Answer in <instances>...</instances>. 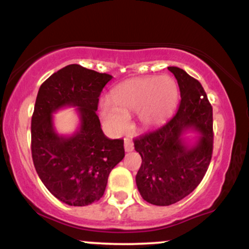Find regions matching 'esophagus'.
<instances>
[{
  "instance_id": "obj_1",
  "label": "esophagus",
  "mask_w": 249,
  "mask_h": 249,
  "mask_svg": "<svg viewBox=\"0 0 249 249\" xmlns=\"http://www.w3.org/2000/svg\"><path fill=\"white\" fill-rule=\"evenodd\" d=\"M124 148H125V152H131V151H133V148H134L133 142L131 141V139L125 138L124 139Z\"/></svg>"
}]
</instances>
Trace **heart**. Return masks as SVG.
I'll return each instance as SVG.
<instances>
[{
  "label": "heart",
  "instance_id": "1",
  "mask_svg": "<svg viewBox=\"0 0 249 249\" xmlns=\"http://www.w3.org/2000/svg\"><path fill=\"white\" fill-rule=\"evenodd\" d=\"M178 99L179 89L172 77L133 78L113 89L112 101L101 103V113L108 130L122 134L130 126L128 116L137 112L144 127L161 125L172 116Z\"/></svg>",
  "mask_w": 249,
  "mask_h": 249
}]
</instances>
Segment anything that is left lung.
<instances>
[{"label":"left lung","instance_id":"obj_1","mask_svg":"<svg viewBox=\"0 0 249 249\" xmlns=\"http://www.w3.org/2000/svg\"><path fill=\"white\" fill-rule=\"evenodd\" d=\"M180 89L179 108L172 119L153 132L134 139L142 157L136 184L145 201L157 206L176 204L200 184L213 152V110L201 84L185 70L168 67ZM196 130L192 145L182 134Z\"/></svg>","mask_w":249,"mask_h":249}]
</instances>
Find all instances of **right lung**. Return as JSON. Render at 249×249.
Masks as SVG:
<instances>
[{
    "instance_id": "right-lung-1",
    "label": "right lung",
    "mask_w": 249,
    "mask_h": 249,
    "mask_svg": "<svg viewBox=\"0 0 249 249\" xmlns=\"http://www.w3.org/2000/svg\"><path fill=\"white\" fill-rule=\"evenodd\" d=\"M112 76L67 65L39 88L31 118V154L36 172L53 196L70 206H88L104 194L111 170L124 158V141L103 133L99 96ZM76 107L80 126L71 136L55 132L52 113Z\"/></svg>"
}]
</instances>
